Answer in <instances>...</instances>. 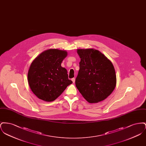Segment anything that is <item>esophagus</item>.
<instances>
[{
  "instance_id": "1",
  "label": "esophagus",
  "mask_w": 146,
  "mask_h": 146,
  "mask_svg": "<svg viewBox=\"0 0 146 146\" xmlns=\"http://www.w3.org/2000/svg\"><path fill=\"white\" fill-rule=\"evenodd\" d=\"M72 80L73 83H75V81H76V79H75V78H73L72 79Z\"/></svg>"
}]
</instances>
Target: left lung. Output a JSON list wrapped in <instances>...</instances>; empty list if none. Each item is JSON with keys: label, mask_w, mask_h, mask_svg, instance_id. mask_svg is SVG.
Masks as SVG:
<instances>
[{"label": "left lung", "mask_w": 146, "mask_h": 146, "mask_svg": "<svg viewBox=\"0 0 146 146\" xmlns=\"http://www.w3.org/2000/svg\"><path fill=\"white\" fill-rule=\"evenodd\" d=\"M80 58L76 88L89 103H97L114 90L117 78L111 61L97 50L78 49Z\"/></svg>", "instance_id": "obj_1"}]
</instances>
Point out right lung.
Here are the masks:
<instances>
[{
  "label": "right lung",
  "mask_w": 146,
  "mask_h": 146,
  "mask_svg": "<svg viewBox=\"0 0 146 146\" xmlns=\"http://www.w3.org/2000/svg\"><path fill=\"white\" fill-rule=\"evenodd\" d=\"M67 56L66 51L49 49L42 52L32 62L28 72L29 87L36 97L51 102L61 95L72 81L61 63Z\"/></svg>",
  "instance_id": "obj_1"
}]
</instances>
